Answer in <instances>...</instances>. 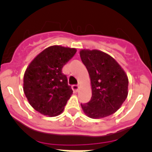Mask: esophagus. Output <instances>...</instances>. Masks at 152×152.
I'll list each match as a JSON object with an SVG mask.
<instances>
[{"label":"esophagus","instance_id":"34e87169","mask_svg":"<svg viewBox=\"0 0 152 152\" xmlns=\"http://www.w3.org/2000/svg\"><path fill=\"white\" fill-rule=\"evenodd\" d=\"M72 89H73L75 92H76V91H78V89H79V86H78V85H73V86H72Z\"/></svg>","mask_w":152,"mask_h":152}]
</instances>
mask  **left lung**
Returning <instances> with one entry per match:
<instances>
[{
    "label": "left lung",
    "mask_w": 152,
    "mask_h": 152,
    "mask_svg": "<svg viewBox=\"0 0 152 152\" xmlns=\"http://www.w3.org/2000/svg\"><path fill=\"white\" fill-rule=\"evenodd\" d=\"M80 57L91 79V100L81 104L86 115L102 118L115 113L128 95V78L118 63L104 52L82 50Z\"/></svg>",
    "instance_id": "obj_1"
}]
</instances>
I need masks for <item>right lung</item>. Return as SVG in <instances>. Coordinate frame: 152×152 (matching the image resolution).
<instances>
[{
  "instance_id": "obj_1",
  "label": "right lung",
  "mask_w": 152,
  "mask_h": 152,
  "mask_svg": "<svg viewBox=\"0 0 152 152\" xmlns=\"http://www.w3.org/2000/svg\"><path fill=\"white\" fill-rule=\"evenodd\" d=\"M76 52L75 48L50 46L31 62L23 79V90L31 106L44 115L63 112L73 94L64 66Z\"/></svg>"
}]
</instances>
